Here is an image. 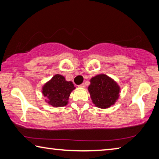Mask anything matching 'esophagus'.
Returning a JSON list of instances; mask_svg holds the SVG:
<instances>
[{"label":"esophagus","mask_w":159,"mask_h":159,"mask_svg":"<svg viewBox=\"0 0 159 159\" xmlns=\"http://www.w3.org/2000/svg\"><path fill=\"white\" fill-rule=\"evenodd\" d=\"M79 87H80V88H84V87H85V83H83L82 84H80V85H79Z\"/></svg>","instance_id":"34e87169"}]
</instances>
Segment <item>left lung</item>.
Segmentation results:
<instances>
[{
  "mask_svg": "<svg viewBox=\"0 0 159 159\" xmlns=\"http://www.w3.org/2000/svg\"><path fill=\"white\" fill-rule=\"evenodd\" d=\"M88 91L96 107L106 109L116 101L120 88L117 83L107 75L100 74L91 79Z\"/></svg>",
  "mask_w": 159,
  "mask_h": 159,
  "instance_id": "obj_1",
  "label": "left lung"
}]
</instances>
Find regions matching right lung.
Masks as SVG:
<instances>
[{
  "instance_id": "right-lung-1",
  "label": "right lung",
  "mask_w": 159,
  "mask_h": 159,
  "mask_svg": "<svg viewBox=\"0 0 159 159\" xmlns=\"http://www.w3.org/2000/svg\"><path fill=\"white\" fill-rule=\"evenodd\" d=\"M75 87L71 81H66L64 77L57 74L43 88V94L48 103L52 107H63L67 104L71 91Z\"/></svg>"
}]
</instances>
